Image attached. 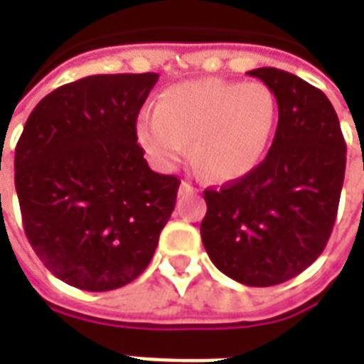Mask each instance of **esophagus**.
<instances>
[{
  "label": "esophagus",
  "instance_id": "1",
  "mask_svg": "<svg viewBox=\"0 0 364 364\" xmlns=\"http://www.w3.org/2000/svg\"><path fill=\"white\" fill-rule=\"evenodd\" d=\"M187 193H197V189H195V187H193L191 183L183 181L181 187H179V195H187Z\"/></svg>",
  "mask_w": 364,
  "mask_h": 364
}]
</instances>
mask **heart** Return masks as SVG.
<instances>
[{"instance_id":"obj_1","label":"heart","mask_w":364,"mask_h":364,"mask_svg":"<svg viewBox=\"0 0 364 364\" xmlns=\"http://www.w3.org/2000/svg\"><path fill=\"white\" fill-rule=\"evenodd\" d=\"M279 120L277 97L265 83L203 77L169 85L156 109L136 120L144 151L161 169L191 156L214 181H236L253 171L269 150Z\"/></svg>"}]
</instances>
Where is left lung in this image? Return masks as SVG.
<instances>
[{"label":"left lung","mask_w":364,"mask_h":364,"mask_svg":"<svg viewBox=\"0 0 364 364\" xmlns=\"http://www.w3.org/2000/svg\"><path fill=\"white\" fill-rule=\"evenodd\" d=\"M273 91L279 122L267 158L220 189H206L200 237L216 269L247 287H273L320 257L336 224L345 146L329 99L277 68L247 72Z\"/></svg>","instance_id":"obj_1"}]
</instances>
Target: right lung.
Returning a JSON list of instances; mask_svg holds the SVG:
<instances>
[{
    "mask_svg": "<svg viewBox=\"0 0 364 364\" xmlns=\"http://www.w3.org/2000/svg\"><path fill=\"white\" fill-rule=\"evenodd\" d=\"M158 74L87 75L36 105L15 148L33 250L60 281L103 292L144 273L179 179L151 171L136 119ZM1 161V158H0Z\"/></svg>",
    "mask_w": 364,
    "mask_h": 364,
    "instance_id": "1",
    "label": "right lung"
}]
</instances>
